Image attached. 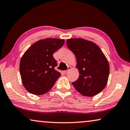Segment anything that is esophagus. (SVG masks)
<instances>
[{"mask_svg":"<svg viewBox=\"0 0 130 130\" xmlns=\"http://www.w3.org/2000/svg\"><path fill=\"white\" fill-rule=\"evenodd\" d=\"M68 70H71V67L70 66H69V67H68ZM68 70H65V71H63V73L64 74H66L68 73Z\"/></svg>","mask_w":130,"mask_h":130,"instance_id":"esophagus-1","label":"esophagus"}]
</instances>
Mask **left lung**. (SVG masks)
I'll list each match as a JSON object with an SVG mask.
<instances>
[{
    "mask_svg": "<svg viewBox=\"0 0 130 130\" xmlns=\"http://www.w3.org/2000/svg\"><path fill=\"white\" fill-rule=\"evenodd\" d=\"M67 46L75 55L79 77L72 84L85 96H93L106 87L109 63L101 48L94 42L82 38L68 39Z\"/></svg>",
    "mask_w": 130,
    "mask_h": 130,
    "instance_id": "1",
    "label": "left lung"
}]
</instances>
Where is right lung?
<instances>
[{"label":"right lung","mask_w":130,"mask_h":130,"mask_svg":"<svg viewBox=\"0 0 130 130\" xmlns=\"http://www.w3.org/2000/svg\"><path fill=\"white\" fill-rule=\"evenodd\" d=\"M64 39L47 38L34 43L23 55L20 63L23 85L32 94L41 95L53 88L61 75L55 70L56 60L53 56L61 48Z\"/></svg>","instance_id":"right-lung-1"}]
</instances>
